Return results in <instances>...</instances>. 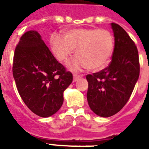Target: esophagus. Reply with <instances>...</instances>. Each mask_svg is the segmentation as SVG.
Here are the masks:
<instances>
[{
  "mask_svg": "<svg viewBox=\"0 0 149 149\" xmlns=\"http://www.w3.org/2000/svg\"><path fill=\"white\" fill-rule=\"evenodd\" d=\"M82 76L81 75H77V74H74L73 75V81H77L79 79V78H81Z\"/></svg>",
  "mask_w": 149,
  "mask_h": 149,
  "instance_id": "34e87169",
  "label": "esophagus"
}]
</instances>
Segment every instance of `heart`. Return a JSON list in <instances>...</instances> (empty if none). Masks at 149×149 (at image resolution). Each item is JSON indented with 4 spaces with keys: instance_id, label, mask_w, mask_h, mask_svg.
I'll return each mask as SVG.
<instances>
[{
    "instance_id": "b5f03b06",
    "label": "heart",
    "mask_w": 149,
    "mask_h": 149,
    "mask_svg": "<svg viewBox=\"0 0 149 149\" xmlns=\"http://www.w3.org/2000/svg\"><path fill=\"white\" fill-rule=\"evenodd\" d=\"M51 45L60 61H65L76 49L78 57L68 64L72 70L87 68L90 71H99L109 63L114 49V38L106 29H72L65 33L64 38L53 35Z\"/></svg>"
}]
</instances>
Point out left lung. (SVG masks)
<instances>
[{
    "label": "left lung",
    "mask_w": 149,
    "mask_h": 149,
    "mask_svg": "<svg viewBox=\"0 0 149 149\" xmlns=\"http://www.w3.org/2000/svg\"><path fill=\"white\" fill-rule=\"evenodd\" d=\"M115 37L112 59L107 68L86 76L87 100L92 111L102 117L115 115L131 97L140 75L136 46L119 24H111Z\"/></svg>",
    "instance_id": "1"
}]
</instances>
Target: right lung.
I'll return each instance as SVG.
<instances>
[{
  "label": "right lung",
  "mask_w": 149,
  "mask_h": 149,
  "mask_svg": "<svg viewBox=\"0 0 149 149\" xmlns=\"http://www.w3.org/2000/svg\"><path fill=\"white\" fill-rule=\"evenodd\" d=\"M13 75L21 99L41 117H49L61 109L63 93L73 79L33 30L26 32L15 49Z\"/></svg>",
  "instance_id": "right-lung-1"
}]
</instances>
